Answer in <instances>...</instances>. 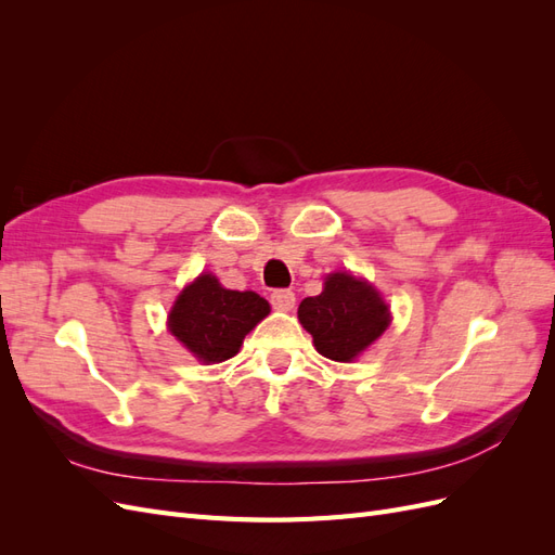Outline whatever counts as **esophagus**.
<instances>
[{
    "label": "esophagus",
    "mask_w": 555,
    "mask_h": 555,
    "mask_svg": "<svg viewBox=\"0 0 555 555\" xmlns=\"http://www.w3.org/2000/svg\"><path fill=\"white\" fill-rule=\"evenodd\" d=\"M271 304H273V308L280 310V312H289V310L294 308V304H296V296H294V292H289V289H275V292L271 294Z\"/></svg>",
    "instance_id": "esophagus-1"
}]
</instances>
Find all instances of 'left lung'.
<instances>
[{
  "instance_id": "8db88e82",
  "label": "left lung",
  "mask_w": 555,
  "mask_h": 555,
  "mask_svg": "<svg viewBox=\"0 0 555 555\" xmlns=\"http://www.w3.org/2000/svg\"><path fill=\"white\" fill-rule=\"evenodd\" d=\"M298 319L319 354L349 363L391 324V310L371 282L351 273H331L324 292L300 300Z\"/></svg>"
}]
</instances>
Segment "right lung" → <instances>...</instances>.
<instances>
[{
	"instance_id": "right-lung-1",
	"label": "right lung",
	"mask_w": 555,
	"mask_h": 555,
	"mask_svg": "<svg viewBox=\"0 0 555 555\" xmlns=\"http://www.w3.org/2000/svg\"><path fill=\"white\" fill-rule=\"evenodd\" d=\"M271 312L255 292L224 289L210 273L198 275L176 298L169 331L204 363H222L238 354L245 335Z\"/></svg>"
}]
</instances>
